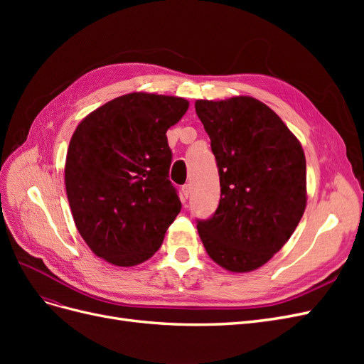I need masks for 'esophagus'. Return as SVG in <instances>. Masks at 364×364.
I'll list each match as a JSON object with an SVG mask.
<instances>
[{"label":"esophagus","instance_id":"34e87169","mask_svg":"<svg viewBox=\"0 0 364 364\" xmlns=\"http://www.w3.org/2000/svg\"><path fill=\"white\" fill-rule=\"evenodd\" d=\"M190 194H191V185L186 183V185L182 186V196H183V199H188Z\"/></svg>","mask_w":364,"mask_h":364}]
</instances>
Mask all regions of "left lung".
<instances>
[{
  "label": "left lung",
  "mask_w": 364,
  "mask_h": 364,
  "mask_svg": "<svg viewBox=\"0 0 364 364\" xmlns=\"http://www.w3.org/2000/svg\"><path fill=\"white\" fill-rule=\"evenodd\" d=\"M220 176L215 213L197 220L208 255L229 272L261 267L287 243L306 205L301 142L252 97L197 100Z\"/></svg>",
  "instance_id": "obj_1"
}]
</instances>
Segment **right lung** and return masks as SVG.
Returning a JSON list of instances; mask_svg holds the SVG:
<instances>
[{"instance_id": "obj_1", "label": "right lung", "mask_w": 364, "mask_h": 364, "mask_svg": "<svg viewBox=\"0 0 364 364\" xmlns=\"http://www.w3.org/2000/svg\"><path fill=\"white\" fill-rule=\"evenodd\" d=\"M186 109L181 97L132 92L77 126L65 186L77 230L98 258L130 267L161 247L182 208L165 134Z\"/></svg>"}]
</instances>
